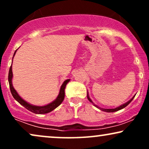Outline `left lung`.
I'll list each match as a JSON object with an SVG mask.
<instances>
[{
    "mask_svg": "<svg viewBox=\"0 0 149 149\" xmlns=\"http://www.w3.org/2000/svg\"><path fill=\"white\" fill-rule=\"evenodd\" d=\"M134 97H135V95H134V96H133V97H132V98H131V100H130L128 101L127 102H126V103H125V104H123L120 105V107H117V108H115V109H102V108H100V107H99L98 106H97V105H95V104H94V103L93 102H92V100H91V98H90V97H89V95H88V92H87V98H88V100H89L90 102H91L92 104H93L94 105V106H95V107H97V109H100L101 111H105V112H108V113H111V112H115V111H119V110H121V109H124V108H125V107H127V105L129 104V103L131 102V101L133 100V99L134 98Z\"/></svg>",
    "mask_w": 149,
    "mask_h": 149,
    "instance_id": "left-lung-1",
    "label": "left lung"
}]
</instances>
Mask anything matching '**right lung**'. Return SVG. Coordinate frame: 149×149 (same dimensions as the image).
Instances as JSON below:
<instances>
[{"instance_id": "1", "label": "right lung", "mask_w": 149, "mask_h": 149, "mask_svg": "<svg viewBox=\"0 0 149 149\" xmlns=\"http://www.w3.org/2000/svg\"><path fill=\"white\" fill-rule=\"evenodd\" d=\"M16 51L17 49L15 51L14 56H13V58H14L15 54H16ZM12 78H13L12 67L11 66L10 68H9V71L8 81L9 84V88H10L11 93H12L13 97H14V98L18 102H19L22 106H23L24 108L27 109V110L29 111L34 113L36 114L47 113L52 111L53 110H54L56 108H57V107L59 106V105L61 104V103L63 102V101L64 100V98H65V89L66 85H67V84L68 83L69 81H70V79H67V80H65V82H63V84H62L61 89H60L59 93H58V95L54 101L52 102L49 103V104L45 105V106H36V105H32L29 104V103H28L27 102H26L24 100L22 99L19 95H18V93H17V91L15 90L14 86H13Z\"/></svg>"}]
</instances>
